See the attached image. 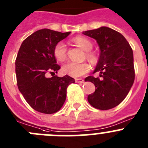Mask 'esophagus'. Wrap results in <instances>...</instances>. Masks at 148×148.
Returning a JSON list of instances; mask_svg holds the SVG:
<instances>
[{"mask_svg":"<svg viewBox=\"0 0 148 148\" xmlns=\"http://www.w3.org/2000/svg\"><path fill=\"white\" fill-rule=\"evenodd\" d=\"M84 79L82 78H75V82L76 83H84Z\"/></svg>","mask_w":148,"mask_h":148,"instance_id":"obj_1","label":"esophagus"}]
</instances>
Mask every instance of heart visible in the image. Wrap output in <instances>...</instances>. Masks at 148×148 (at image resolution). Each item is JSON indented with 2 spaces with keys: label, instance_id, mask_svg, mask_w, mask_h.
Here are the masks:
<instances>
[{
  "label": "heart",
  "instance_id": "b5f03b06",
  "mask_svg": "<svg viewBox=\"0 0 148 148\" xmlns=\"http://www.w3.org/2000/svg\"><path fill=\"white\" fill-rule=\"evenodd\" d=\"M75 44L84 50L86 53V57L91 62H95V56L93 53L90 52L92 48V43L88 39L83 37H78L74 39ZM55 58L58 61H64L66 58V48L64 43L59 42L56 44L53 50ZM90 70V67L87 63L77 64L73 61H68L62 66V72L66 75L72 77H81L87 74Z\"/></svg>",
  "mask_w": 148,
  "mask_h": 148
}]
</instances>
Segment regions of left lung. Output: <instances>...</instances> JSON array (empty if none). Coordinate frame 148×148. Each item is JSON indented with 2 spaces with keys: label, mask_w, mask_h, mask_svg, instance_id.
Here are the masks:
<instances>
[{
  "label": "left lung",
  "mask_w": 148,
  "mask_h": 148,
  "mask_svg": "<svg viewBox=\"0 0 148 148\" xmlns=\"http://www.w3.org/2000/svg\"><path fill=\"white\" fill-rule=\"evenodd\" d=\"M94 38L100 49V56L94 73L100 78L88 76L85 82L94 84L95 91L87 97L96 109L106 110L120 104L128 94L135 79L132 48L124 36L107 27L83 32Z\"/></svg>",
  "instance_id": "obj_1"
}]
</instances>
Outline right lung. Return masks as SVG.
I'll return each instance as SVG.
<instances>
[{"label":"right lung","instance_id":"obj_1","mask_svg":"<svg viewBox=\"0 0 148 148\" xmlns=\"http://www.w3.org/2000/svg\"><path fill=\"white\" fill-rule=\"evenodd\" d=\"M70 34L42 29L27 37L21 45L15 61L17 84L27 102L38 112H58L66 100V88L75 83V79L67 75H55L61 67L53 50ZM48 74L54 76L48 78Z\"/></svg>","mask_w":148,"mask_h":148}]
</instances>
